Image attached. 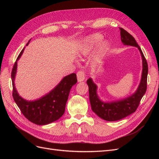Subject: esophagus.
I'll return each instance as SVG.
<instances>
[{
	"label": "esophagus",
	"instance_id": "1",
	"mask_svg": "<svg viewBox=\"0 0 159 159\" xmlns=\"http://www.w3.org/2000/svg\"><path fill=\"white\" fill-rule=\"evenodd\" d=\"M85 72L83 70H79L77 72V78H78V81L79 82H81V81H83L85 80Z\"/></svg>",
	"mask_w": 159,
	"mask_h": 159
}]
</instances>
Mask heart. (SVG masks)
<instances>
[{"label": "heart", "instance_id": "heart-1", "mask_svg": "<svg viewBox=\"0 0 159 159\" xmlns=\"http://www.w3.org/2000/svg\"><path fill=\"white\" fill-rule=\"evenodd\" d=\"M102 38H103V36L101 34L95 33V34H93L85 38L84 40V45L86 47L91 48V47H93L94 45H95L96 44H98L99 41L102 40ZM107 49H108V43L107 42L104 41V42L101 43L100 45L99 46V48H98V54L96 55V56L95 57V62L99 63V62L101 61L104 54L107 52Z\"/></svg>", "mask_w": 159, "mask_h": 159}]
</instances>
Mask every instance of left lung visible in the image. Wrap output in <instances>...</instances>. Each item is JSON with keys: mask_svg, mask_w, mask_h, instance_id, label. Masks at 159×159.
<instances>
[{"mask_svg": "<svg viewBox=\"0 0 159 159\" xmlns=\"http://www.w3.org/2000/svg\"><path fill=\"white\" fill-rule=\"evenodd\" d=\"M119 29L123 44L137 47L140 51L143 60V71L141 82L135 92L128 98L109 103L103 102L99 99L97 94V85L91 78L87 80L91 109L99 117L108 121H118L135 111L147 87L148 64L141 48L132 35L122 28H119Z\"/></svg>", "mask_w": 159, "mask_h": 159, "instance_id": "8db88e82", "label": "left lung"}]
</instances>
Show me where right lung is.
I'll return each instance as SVG.
<instances>
[{
	"instance_id": "obj_1",
	"label": "right lung",
	"mask_w": 159,
	"mask_h": 159,
	"mask_svg": "<svg viewBox=\"0 0 159 159\" xmlns=\"http://www.w3.org/2000/svg\"><path fill=\"white\" fill-rule=\"evenodd\" d=\"M30 41V40L26 46L29 44ZM24 49L18 55L12 70V97L22 113L27 119L36 125H44L56 121L64 115L70 89L78 81L76 74L73 73L64 77L55 88L40 99L34 101L24 99L19 95L14 86L17 61L22 56Z\"/></svg>"
}]
</instances>
